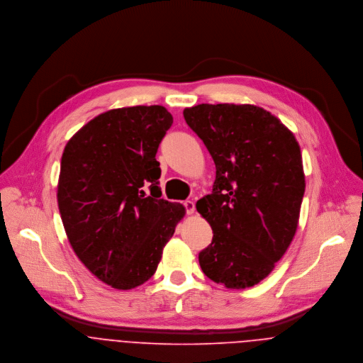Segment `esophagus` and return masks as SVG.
Returning a JSON list of instances; mask_svg holds the SVG:
<instances>
[{
  "mask_svg": "<svg viewBox=\"0 0 363 363\" xmlns=\"http://www.w3.org/2000/svg\"><path fill=\"white\" fill-rule=\"evenodd\" d=\"M184 208H186L187 215H193V213H194V211H196V206H194V203H193V201H190V200L184 203Z\"/></svg>",
  "mask_w": 363,
  "mask_h": 363,
  "instance_id": "34e87169",
  "label": "esophagus"
}]
</instances>
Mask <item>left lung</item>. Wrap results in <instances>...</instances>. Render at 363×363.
Masks as SVG:
<instances>
[{
    "mask_svg": "<svg viewBox=\"0 0 363 363\" xmlns=\"http://www.w3.org/2000/svg\"><path fill=\"white\" fill-rule=\"evenodd\" d=\"M183 116L216 169L212 193L196 204L213 232L201 269L229 289L253 286L295 236L306 186L301 147L255 104H197Z\"/></svg>",
    "mask_w": 363,
    "mask_h": 363,
    "instance_id": "left-lung-1",
    "label": "left lung"
}]
</instances>
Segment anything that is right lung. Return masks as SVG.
Returning a JSON list of instances; mask_svg holds the SVG:
<instances>
[{
  "instance_id": "1",
  "label": "right lung",
  "mask_w": 363,
  "mask_h": 363,
  "mask_svg": "<svg viewBox=\"0 0 363 363\" xmlns=\"http://www.w3.org/2000/svg\"><path fill=\"white\" fill-rule=\"evenodd\" d=\"M172 123L157 104L113 108L64 148L57 201L67 238L82 264L111 288L147 282L186 213L182 204L160 199L157 186L156 152Z\"/></svg>"
}]
</instances>
